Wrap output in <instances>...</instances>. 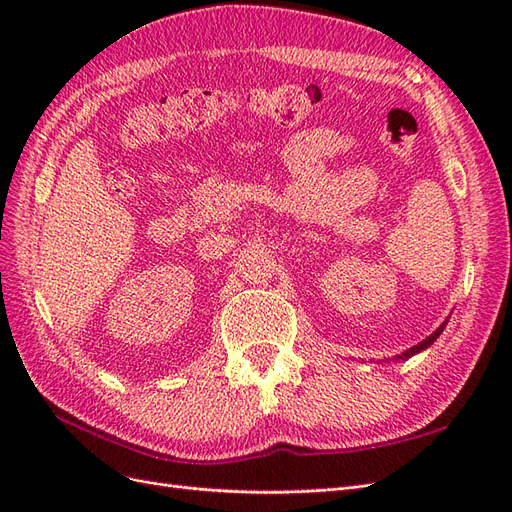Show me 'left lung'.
Instances as JSON below:
<instances>
[{
    "mask_svg": "<svg viewBox=\"0 0 512 512\" xmlns=\"http://www.w3.org/2000/svg\"><path fill=\"white\" fill-rule=\"evenodd\" d=\"M446 322H448V318L440 324V327L436 329V331H433L429 337H425L423 339V342L421 344H416V346H412L410 350H406V352H401V354H397V356H393V361H408L410 359V356H414V354H418V352H423V350H427L433 342H436V339L440 337V333L444 331V327H446ZM384 363H389V361H384Z\"/></svg>",
    "mask_w": 512,
    "mask_h": 512,
    "instance_id": "left-lung-1",
    "label": "left lung"
}]
</instances>
